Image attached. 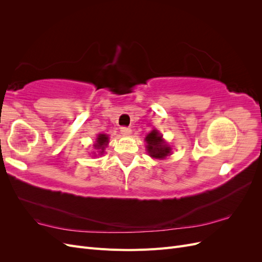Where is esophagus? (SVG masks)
<instances>
[{
	"label": "esophagus",
	"mask_w": 262,
	"mask_h": 262,
	"mask_svg": "<svg viewBox=\"0 0 262 262\" xmlns=\"http://www.w3.org/2000/svg\"><path fill=\"white\" fill-rule=\"evenodd\" d=\"M120 132H121L122 136H124V137H129L130 134L132 133V130H131L130 128H126V126H122V128L120 129Z\"/></svg>",
	"instance_id": "obj_1"
}]
</instances>
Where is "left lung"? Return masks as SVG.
<instances>
[{
  "instance_id": "left-lung-1",
  "label": "left lung",
  "mask_w": 262,
  "mask_h": 262,
  "mask_svg": "<svg viewBox=\"0 0 262 262\" xmlns=\"http://www.w3.org/2000/svg\"><path fill=\"white\" fill-rule=\"evenodd\" d=\"M145 142L147 143V153L150 157L163 160L171 154L170 146L166 144V142L163 140V136L157 130L149 132L145 138Z\"/></svg>"
}]
</instances>
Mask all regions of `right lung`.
<instances>
[{
    "instance_id": "right-lung-1",
    "label": "right lung",
    "mask_w": 262,
    "mask_h": 262,
    "mask_svg": "<svg viewBox=\"0 0 262 262\" xmlns=\"http://www.w3.org/2000/svg\"><path fill=\"white\" fill-rule=\"evenodd\" d=\"M108 143H109V138L107 134L100 133V134H98V137L96 139V143L94 144V147H95V149L98 150L99 154H102L105 150V147L108 145Z\"/></svg>"
}]
</instances>
